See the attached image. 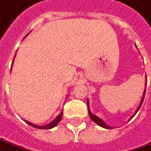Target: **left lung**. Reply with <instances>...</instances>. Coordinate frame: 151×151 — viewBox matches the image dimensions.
Returning <instances> with one entry per match:
<instances>
[{
    "label": "left lung",
    "instance_id": "1",
    "mask_svg": "<svg viewBox=\"0 0 151 151\" xmlns=\"http://www.w3.org/2000/svg\"><path fill=\"white\" fill-rule=\"evenodd\" d=\"M146 86H147V77H146ZM145 89H146V87H145ZM144 96H145V90H144V94H143V97H142V99H141V102L139 104V105H138V107H137V109L136 110V111H135V113L133 114V116H130V119H131L133 116H135L136 114H137V112L139 111V109H140V107H141V105H142V104H143V101H144ZM87 109H88V112H89V116L91 117V119L94 122V123H96L98 125H99V126H101V127H103V128H105V129H111V126H109V125H107L104 122L103 120L100 118V117H99V116H97L96 115H94L93 113H91V111H90V106H89V100L87 99Z\"/></svg>",
    "mask_w": 151,
    "mask_h": 151
}]
</instances>
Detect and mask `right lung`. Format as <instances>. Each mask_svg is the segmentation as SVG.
Here are the masks:
<instances>
[{
  "label": "right lung",
  "instance_id": "add662e5",
  "mask_svg": "<svg viewBox=\"0 0 151 151\" xmlns=\"http://www.w3.org/2000/svg\"><path fill=\"white\" fill-rule=\"evenodd\" d=\"M16 54V53H15ZM62 116H63V111H61L60 113V115H58V116H56L51 123H49L47 124H46V125H37V124H32V123H30V122H28L27 120H25V122L27 124H29V125H31V126H33V127H35V128H37V129H41V130H49V129H52V128H53V127H55L59 123H60V121L61 120Z\"/></svg>",
  "mask_w": 151,
  "mask_h": 151
}]
</instances>
